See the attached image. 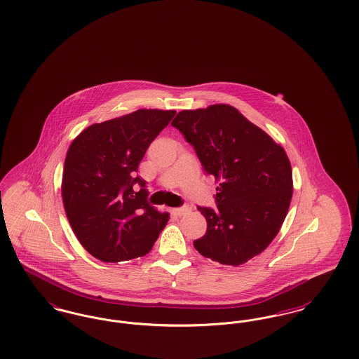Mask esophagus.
Wrapping results in <instances>:
<instances>
[{
	"mask_svg": "<svg viewBox=\"0 0 359 359\" xmlns=\"http://www.w3.org/2000/svg\"><path fill=\"white\" fill-rule=\"evenodd\" d=\"M188 211V207L186 205H183V207H177V208H175V214L176 215H179V217H182V215H184L186 212Z\"/></svg>",
	"mask_w": 359,
	"mask_h": 359,
	"instance_id": "34e87169",
	"label": "esophagus"
}]
</instances>
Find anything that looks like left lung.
Masks as SVG:
<instances>
[{
  "mask_svg": "<svg viewBox=\"0 0 359 359\" xmlns=\"http://www.w3.org/2000/svg\"><path fill=\"white\" fill-rule=\"evenodd\" d=\"M192 145L203 171L215 176L217 207H198L207 231L195 249L238 266L264 252L277 236L292 199L285 151L230 104L183 110L172 121Z\"/></svg>",
  "mask_w": 359,
  "mask_h": 359,
  "instance_id": "left-lung-1",
  "label": "left lung"
}]
</instances>
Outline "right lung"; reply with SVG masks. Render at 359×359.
I'll use <instances>...</instances> for the list:
<instances>
[{"instance_id": "add662e5", "label": "right lung", "mask_w": 359, "mask_h": 359, "mask_svg": "<svg viewBox=\"0 0 359 359\" xmlns=\"http://www.w3.org/2000/svg\"><path fill=\"white\" fill-rule=\"evenodd\" d=\"M175 114L141 109L94 123L71 142L62 196L69 224L91 256L103 262L145 256L165 227L168 214L149 205L147 182L137 170ZM136 184L142 187L137 193Z\"/></svg>"}]
</instances>
